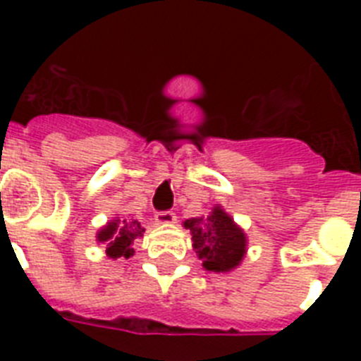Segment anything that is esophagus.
Here are the masks:
<instances>
[{"label":"esophagus","mask_w":361,"mask_h":361,"mask_svg":"<svg viewBox=\"0 0 361 361\" xmlns=\"http://www.w3.org/2000/svg\"><path fill=\"white\" fill-rule=\"evenodd\" d=\"M175 220H177V216H175L173 212H157L155 213V222L161 226L175 224Z\"/></svg>","instance_id":"esophagus-1"}]
</instances>
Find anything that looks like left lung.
I'll list each match as a JSON object with an SVG mask.
<instances>
[{
  "mask_svg": "<svg viewBox=\"0 0 361 361\" xmlns=\"http://www.w3.org/2000/svg\"><path fill=\"white\" fill-rule=\"evenodd\" d=\"M184 228L190 229L193 250L204 269L228 273L242 262L247 238L220 206H215L209 216L188 219Z\"/></svg>",
  "mask_w": 361,
  "mask_h": 361,
  "instance_id": "8db88e82",
  "label": "left lung"
}]
</instances>
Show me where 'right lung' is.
<instances>
[{
  "label": "right lung",
  "instance_id": "add662e5",
  "mask_svg": "<svg viewBox=\"0 0 361 361\" xmlns=\"http://www.w3.org/2000/svg\"><path fill=\"white\" fill-rule=\"evenodd\" d=\"M145 228L135 219H123L117 216L97 233V240L106 244V255L110 258H130L133 251V242L142 237Z\"/></svg>",
  "mask_w": 361,
  "mask_h": 361
}]
</instances>
